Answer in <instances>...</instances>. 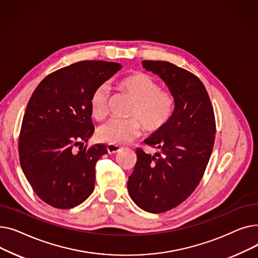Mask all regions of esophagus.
Segmentation results:
<instances>
[{"instance_id": "obj_1", "label": "esophagus", "mask_w": 258, "mask_h": 258, "mask_svg": "<svg viewBox=\"0 0 258 258\" xmlns=\"http://www.w3.org/2000/svg\"><path fill=\"white\" fill-rule=\"evenodd\" d=\"M106 148H107L108 154H116L121 150V147L119 145L114 144V143H108L106 145Z\"/></svg>"}]
</instances>
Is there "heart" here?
<instances>
[{
    "mask_svg": "<svg viewBox=\"0 0 258 258\" xmlns=\"http://www.w3.org/2000/svg\"><path fill=\"white\" fill-rule=\"evenodd\" d=\"M120 88L135 99L130 115L137 117L148 132H157L164 127L174 112V98L168 91L160 90L156 81L145 73H135L120 81ZM108 87L101 85L95 89L90 99L91 114L96 120L107 114ZM140 122L136 119L112 118L101 124L97 136L108 143L126 144L139 137Z\"/></svg>",
    "mask_w": 258,
    "mask_h": 258,
    "instance_id": "b5f03b06",
    "label": "heart"
}]
</instances>
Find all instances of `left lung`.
<instances>
[{
	"instance_id": "left-lung-1",
	"label": "left lung",
	"mask_w": 258,
	"mask_h": 258,
	"mask_svg": "<svg viewBox=\"0 0 258 258\" xmlns=\"http://www.w3.org/2000/svg\"><path fill=\"white\" fill-rule=\"evenodd\" d=\"M142 66L164 81L175 106L168 123L144 140L159 153L136 151L127 190L138 207L161 213L179 206L199 185L213 150L215 119L209 95L196 75L168 61L143 60Z\"/></svg>"
}]
</instances>
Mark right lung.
<instances>
[{
	"mask_svg": "<svg viewBox=\"0 0 258 258\" xmlns=\"http://www.w3.org/2000/svg\"><path fill=\"white\" fill-rule=\"evenodd\" d=\"M117 62L84 60L40 81L27 104L19 138L20 163L34 192L48 205L70 209L94 190L95 165L107 153L90 148L94 133L90 99L95 89L121 70Z\"/></svg>",
	"mask_w": 258,
	"mask_h": 258,
	"instance_id": "1",
	"label": "right lung"
}]
</instances>
